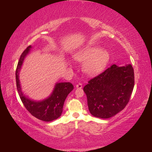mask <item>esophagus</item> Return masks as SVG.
I'll return each mask as SVG.
<instances>
[{
    "instance_id": "34e87169",
    "label": "esophagus",
    "mask_w": 152,
    "mask_h": 152,
    "mask_svg": "<svg viewBox=\"0 0 152 152\" xmlns=\"http://www.w3.org/2000/svg\"><path fill=\"white\" fill-rule=\"evenodd\" d=\"M76 88H79V89L82 88V84L81 83L78 84H77V85H76Z\"/></svg>"
}]
</instances>
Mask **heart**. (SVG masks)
I'll list each match as a JSON object with an SVG mask.
<instances>
[{
    "label": "heart",
    "instance_id": "b5f03b06",
    "mask_svg": "<svg viewBox=\"0 0 152 152\" xmlns=\"http://www.w3.org/2000/svg\"><path fill=\"white\" fill-rule=\"evenodd\" d=\"M74 58L84 63V72L89 76L101 73L106 68L109 60V53L99 46H87L74 54Z\"/></svg>",
    "mask_w": 152,
    "mask_h": 152
}]
</instances>
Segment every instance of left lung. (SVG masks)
<instances>
[{
	"instance_id": "1",
	"label": "left lung",
	"mask_w": 152,
	"mask_h": 152,
	"mask_svg": "<svg viewBox=\"0 0 152 152\" xmlns=\"http://www.w3.org/2000/svg\"><path fill=\"white\" fill-rule=\"evenodd\" d=\"M133 87L132 66L119 67L113 64L84 87L90 113L101 119L115 116L127 104Z\"/></svg>"
}]
</instances>
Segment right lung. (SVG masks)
Here are the masks:
<instances>
[{
    "label": "right lung",
    "instance_id": "right-lung-1",
    "mask_svg": "<svg viewBox=\"0 0 152 152\" xmlns=\"http://www.w3.org/2000/svg\"><path fill=\"white\" fill-rule=\"evenodd\" d=\"M33 47L29 45L20 56L16 70V83L18 93L25 107L33 116L43 121L50 122L61 116L66 97L74 89L70 82H56L51 94L40 101L33 100L25 95L22 91L19 80V73L25 58Z\"/></svg>",
    "mask_w": 152,
    "mask_h": 152
}]
</instances>
